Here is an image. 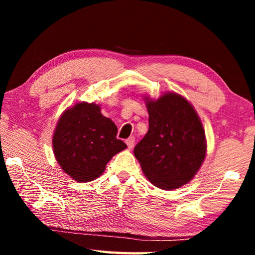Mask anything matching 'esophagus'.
<instances>
[{"mask_svg": "<svg viewBox=\"0 0 255 255\" xmlns=\"http://www.w3.org/2000/svg\"><path fill=\"white\" fill-rule=\"evenodd\" d=\"M126 144L128 146V148L131 149L133 146H135V137H129L128 139H126Z\"/></svg>", "mask_w": 255, "mask_h": 255, "instance_id": "1", "label": "esophagus"}]
</instances>
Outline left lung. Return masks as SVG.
Here are the masks:
<instances>
[{
	"label": "left lung",
	"mask_w": 255,
	"mask_h": 255,
	"mask_svg": "<svg viewBox=\"0 0 255 255\" xmlns=\"http://www.w3.org/2000/svg\"><path fill=\"white\" fill-rule=\"evenodd\" d=\"M148 131L133 148L141 170L155 187L178 189L200 169L206 156L202 124L190 102L176 93L146 98Z\"/></svg>",
	"instance_id": "8db88e82"
}]
</instances>
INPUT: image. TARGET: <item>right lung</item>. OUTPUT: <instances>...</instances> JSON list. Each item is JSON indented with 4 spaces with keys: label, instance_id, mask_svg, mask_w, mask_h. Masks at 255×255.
I'll use <instances>...</instances> for the list:
<instances>
[{
    "label": "right lung",
    "instance_id": "obj_1",
    "mask_svg": "<svg viewBox=\"0 0 255 255\" xmlns=\"http://www.w3.org/2000/svg\"><path fill=\"white\" fill-rule=\"evenodd\" d=\"M118 129L96 103L80 102L59 118L53 137L55 157L77 182L100 176L114 155L127 147L117 138Z\"/></svg>",
    "mask_w": 255,
    "mask_h": 255
}]
</instances>
